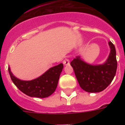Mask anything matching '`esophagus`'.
Returning a JSON list of instances; mask_svg holds the SVG:
<instances>
[{"mask_svg": "<svg viewBox=\"0 0 125 125\" xmlns=\"http://www.w3.org/2000/svg\"><path fill=\"white\" fill-rule=\"evenodd\" d=\"M63 63L64 65H69L70 64V62H69L68 59H65V60L63 61Z\"/></svg>", "mask_w": 125, "mask_h": 125, "instance_id": "34e87169", "label": "esophagus"}]
</instances>
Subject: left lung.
<instances>
[{"mask_svg": "<svg viewBox=\"0 0 125 125\" xmlns=\"http://www.w3.org/2000/svg\"><path fill=\"white\" fill-rule=\"evenodd\" d=\"M110 52L103 64L92 65L76 56L71 62L80 87L88 93H99L105 89L112 82L116 73L117 63L115 48L108 42Z\"/></svg>", "mask_w": 125, "mask_h": 125, "instance_id": "obj_1", "label": "left lung"}]
</instances>
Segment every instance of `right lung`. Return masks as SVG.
<instances>
[{
    "label": "right lung",
    "mask_w": 125,
    "mask_h": 125,
    "mask_svg": "<svg viewBox=\"0 0 125 125\" xmlns=\"http://www.w3.org/2000/svg\"><path fill=\"white\" fill-rule=\"evenodd\" d=\"M63 68V65L60 63L51 67L42 75L32 80L17 78L13 74L10 67L8 71L12 82L22 93L32 97L45 98L52 95L56 89Z\"/></svg>",
    "instance_id": "obj_1"
}]
</instances>
